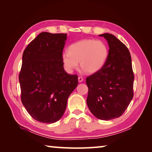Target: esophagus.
I'll list each match as a JSON object with an SVG mask.
<instances>
[{"label": "esophagus", "mask_w": 152, "mask_h": 152, "mask_svg": "<svg viewBox=\"0 0 152 152\" xmlns=\"http://www.w3.org/2000/svg\"><path fill=\"white\" fill-rule=\"evenodd\" d=\"M78 80L79 82H82V81H83V78H82V77H81V76H79L78 78Z\"/></svg>", "instance_id": "1"}]
</instances>
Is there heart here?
I'll return each instance as SVG.
<instances>
[{"label": "heart", "mask_w": 152, "mask_h": 152, "mask_svg": "<svg viewBox=\"0 0 152 152\" xmlns=\"http://www.w3.org/2000/svg\"><path fill=\"white\" fill-rule=\"evenodd\" d=\"M109 56V50L104 43L94 39H83L72 43L68 52L61 55L64 68L68 72L78 68V62L88 73H95L103 67Z\"/></svg>", "instance_id": "1"}]
</instances>
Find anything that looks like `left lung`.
<instances>
[{"label":"left lung","mask_w":152,"mask_h":152,"mask_svg":"<svg viewBox=\"0 0 152 152\" xmlns=\"http://www.w3.org/2000/svg\"><path fill=\"white\" fill-rule=\"evenodd\" d=\"M107 39L109 56L103 67L86 78L87 105L98 119L110 120L123 114L133 97L132 58L126 45L110 33L100 35Z\"/></svg>","instance_id":"obj_1"}]
</instances>
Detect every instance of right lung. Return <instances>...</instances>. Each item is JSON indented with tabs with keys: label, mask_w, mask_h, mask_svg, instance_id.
I'll list each match as a JSON object with an SVG mask.
<instances>
[{
	"label": "right lung",
	"mask_w": 152,
	"mask_h": 152,
	"mask_svg": "<svg viewBox=\"0 0 152 152\" xmlns=\"http://www.w3.org/2000/svg\"><path fill=\"white\" fill-rule=\"evenodd\" d=\"M66 33H39L23 53L19 80L22 103L37 121L52 123L62 117L78 76L67 74L61 55Z\"/></svg>",
	"instance_id": "right-lung-1"
}]
</instances>
